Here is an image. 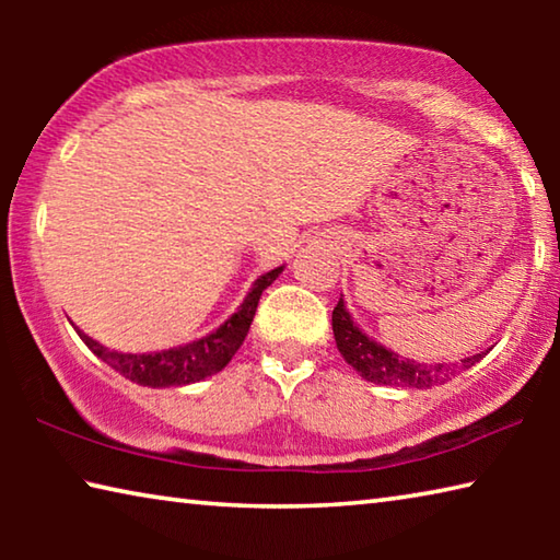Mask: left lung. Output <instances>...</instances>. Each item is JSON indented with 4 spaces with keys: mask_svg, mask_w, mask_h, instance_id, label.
I'll return each mask as SVG.
<instances>
[{
    "mask_svg": "<svg viewBox=\"0 0 560 560\" xmlns=\"http://www.w3.org/2000/svg\"><path fill=\"white\" fill-rule=\"evenodd\" d=\"M334 336L340 355L346 358V363L365 377L368 383L375 385H395V387H417V390H428V387L442 385L452 381V365L444 363H417V360L402 358L387 350L385 346L377 343L375 338L363 334V328H358L353 316L348 314L346 301L340 299L338 306L334 308ZM485 358V353L469 355L462 360L459 368H471L474 363Z\"/></svg>",
    "mask_w": 560,
    "mask_h": 560,
    "instance_id": "obj_1",
    "label": "left lung"
}]
</instances>
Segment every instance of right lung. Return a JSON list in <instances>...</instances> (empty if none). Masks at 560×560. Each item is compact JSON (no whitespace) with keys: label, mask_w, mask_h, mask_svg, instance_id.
<instances>
[{"label":"right lung","mask_w":560,"mask_h":560,"mask_svg":"<svg viewBox=\"0 0 560 560\" xmlns=\"http://www.w3.org/2000/svg\"><path fill=\"white\" fill-rule=\"evenodd\" d=\"M281 271L283 267L261 273L252 283L236 314L226 318L220 328L210 330V334L192 340V343L158 350V353H120V350H110L98 340H93L75 326L73 328L103 363H108L113 371H118L132 383L143 387H183L189 383H200L205 377L220 373L240 350L246 334H249L254 314H257L261 291L271 287Z\"/></svg>","instance_id":"obj_1"}]
</instances>
